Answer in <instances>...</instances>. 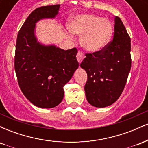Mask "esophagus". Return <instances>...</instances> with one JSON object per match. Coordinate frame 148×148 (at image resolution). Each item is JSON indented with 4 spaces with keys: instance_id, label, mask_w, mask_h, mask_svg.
<instances>
[{
    "instance_id": "esophagus-1",
    "label": "esophagus",
    "mask_w": 148,
    "mask_h": 148,
    "mask_svg": "<svg viewBox=\"0 0 148 148\" xmlns=\"http://www.w3.org/2000/svg\"><path fill=\"white\" fill-rule=\"evenodd\" d=\"M84 57L85 56H84V53L81 52V51L78 52L77 55H76V58H77V60H78V62H79V63H81V62H82V60H84Z\"/></svg>"
}]
</instances>
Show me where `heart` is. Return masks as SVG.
Instances as JSON below:
<instances>
[{"instance_id": "1", "label": "heart", "mask_w": 148, "mask_h": 148, "mask_svg": "<svg viewBox=\"0 0 148 148\" xmlns=\"http://www.w3.org/2000/svg\"><path fill=\"white\" fill-rule=\"evenodd\" d=\"M67 27L72 34L81 35V43L86 51L97 52L109 42L113 26L107 18L95 14H86L74 16Z\"/></svg>"}]
</instances>
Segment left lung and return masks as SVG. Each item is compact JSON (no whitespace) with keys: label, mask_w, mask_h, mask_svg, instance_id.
Instances as JSON below:
<instances>
[{"label":"left lung","mask_w":148,"mask_h":148,"mask_svg":"<svg viewBox=\"0 0 148 148\" xmlns=\"http://www.w3.org/2000/svg\"><path fill=\"white\" fill-rule=\"evenodd\" d=\"M130 51V37L123 21L115 16L113 40L99 51L86 53L80 64L88 74L84 89L90 104L103 108L120 97L131 69Z\"/></svg>","instance_id":"left-lung-1"}]
</instances>
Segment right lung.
Instances as JSON below:
<instances>
[{
	"instance_id": "1",
	"label": "right lung",
	"mask_w": 148,
	"mask_h": 148,
	"mask_svg": "<svg viewBox=\"0 0 148 148\" xmlns=\"http://www.w3.org/2000/svg\"><path fill=\"white\" fill-rule=\"evenodd\" d=\"M60 5L43 6L33 10L18 31L14 69L22 92L40 108L58 106L64 97V86L79 67L76 48L64 50L37 42L35 24L43 18H53Z\"/></svg>"
}]
</instances>
